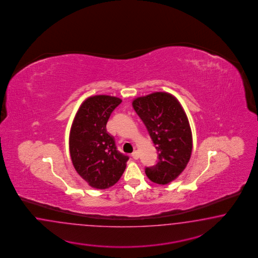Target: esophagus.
I'll use <instances>...</instances> for the list:
<instances>
[{
	"label": "esophagus",
	"mask_w": 258,
	"mask_h": 258,
	"mask_svg": "<svg viewBox=\"0 0 258 258\" xmlns=\"http://www.w3.org/2000/svg\"><path fill=\"white\" fill-rule=\"evenodd\" d=\"M132 157H133L134 160H138V159H139V153H138V151H137V150H134L133 152V154H132Z\"/></svg>",
	"instance_id": "obj_1"
}]
</instances>
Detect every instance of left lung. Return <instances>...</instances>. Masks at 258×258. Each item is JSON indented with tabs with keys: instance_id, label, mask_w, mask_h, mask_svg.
Returning <instances> with one entry per match:
<instances>
[{
	"instance_id": "obj_1",
	"label": "left lung",
	"mask_w": 258,
	"mask_h": 258,
	"mask_svg": "<svg viewBox=\"0 0 258 258\" xmlns=\"http://www.w3.org/2000/svg\"><path fill=\"white\" fill-rule=\"evenodd\" d=\"M133 106L158 151V163L145 172L151 181L167 184L180 176L191 157L193 141L187 116L178 99L168 93L137 97Z\"/></svg>"
}]
</instances>
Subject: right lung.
Here are the masks:
<instances>
[{
	"mask_svg": "<svg viewBox=\"0 0 258 258\" xmlns=\"http://www.w3.org/2000/svg\"><path fill=\"white\" fill-rule=\"evenodd\" d=\"M122 100L115 96L94 95L81 104L71 127L72 163L90 186L106 189L114 185L125 169L128 157L116 149L106 125Z\"/></svg>",
	"mask_w": 258,
	"mask_h": 258,
	"instance_id": "right-lung-1",
	"label": "right lung"
}]
</instances>
